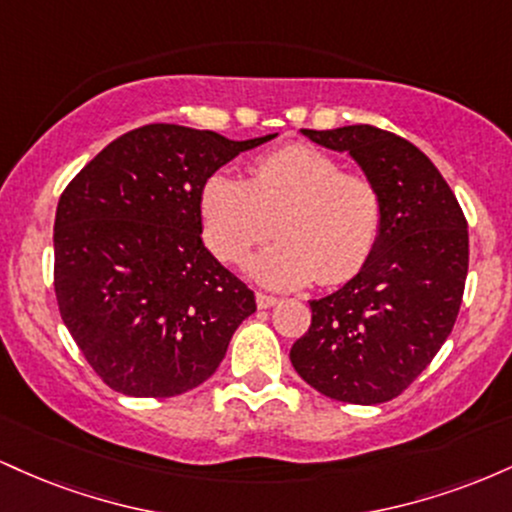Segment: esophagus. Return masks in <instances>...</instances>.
I'll list each match as a JSON object with an SVG mask.
<instances>
[{
  "mask_svg": "<svg viewBox=\"0 0 512 512\" xmlns=\"http://www.w3.org/2000/svg\"><path fill=\"white\" fill-rule=\"evenodd\" d=\"M279 303V298L269 296V293H257V308H272V305Z\"/></svg>",
  "mask_w": 512,
  "mask_h": 512,
  "instance_id": "34e87169",
  "label": "esophagus"
}]
</instances>
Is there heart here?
<instances>
[{
    "mask_svg": "<svg viewBox=\"0 0 512 512\" xmlns=\"http://www.w3.org/2000/svg\"><path fill=\"white\" fill-rule=\"evenodd\" d=\"M199 219L209 250L221 262H240L276 231V243L257 252L248 274L269 289H298L317 276L339 284L368 260L383 221L375 182L342 170L339 161L308 144H286L255 158L248 180L214 173L199 192Z\"/></svg>",
    "mask_w": 512,
    "mask_h": 512,
    "instance_id": "b5f03b06",
    "label": "heart"
}]
</instances>
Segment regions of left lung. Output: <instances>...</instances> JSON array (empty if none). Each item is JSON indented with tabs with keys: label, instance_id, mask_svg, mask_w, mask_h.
Wrapping results in <instances>:
<instances>
[{
	"label": "left lung",
	"instance_id": "obj_1",
	"mask_svg": "<svg viewBox=\"0 0 512 512\" xmlns=\"http://www.w3.org/2000/svg\"><path fill=\"white\" fill-rule=\"evenodd\" d=\"M301 132L354 158L378 187L383 221L361 272L310 301L313 320L291 363L337 402H390L450 337L467 281V219L431 158L407 139L370 125Z\"/></svg>",
	"mask_w": 512,
	"mask_h": 512
}]
</instances>
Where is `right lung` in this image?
Here are the masks:
<instances>
[{"label":"right lung","mask_w":512,"mask_h":512,"mask_svg":"<svg viewBox=\"0 0 512 512\" xmlns=\"http://www.w3.org/2000/svg\"><path fill=\"white\" fill-rule=\"evenodd\" d=\"M267 137L180 125L122 134L69 182L55 216V296L88 366L129 397H175L226 356L252 293L202 243L199 192Z\"/></svg>","instance_id":"right-lung-1"}]
</instances>
